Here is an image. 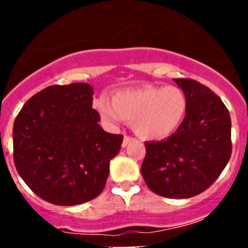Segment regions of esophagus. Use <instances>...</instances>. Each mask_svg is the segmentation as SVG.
I'll return each mask as SVG.
<instances>
[{
    "instance_id": "34e87169",
    "label": "esophagus",
    "mask_w": 248,
    "mask_h": 248,
    "mask_svg": "<svg viewBox=\"0 0 248 248\" xmlns=\"http://www.w3.org/2000/svg\"><path fill=\"white\" fill-rule=\"evenodd\" d=\"M133 140H134V138L126 136V137H124V142H122V146H124V147L127 146V145H128L131 141H133Z\"/></svg>"
}]
</instances>
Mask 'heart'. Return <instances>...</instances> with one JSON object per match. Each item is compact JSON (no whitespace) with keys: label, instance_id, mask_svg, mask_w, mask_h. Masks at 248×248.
Instances as JSON below:
<instances>
[{"label":"heart","instance_id":"1","mask_svg":"<svg viewBox=\"0 0 248 248\" xmlns=\"http://www.w3.org/2000/svg\"><path fill=\"white\" fill-rule=\"evenodd\" d=\"M94 106L109 124H116L127 120L133 122L139 136L163 139L174 133L184 121L187 97L180 87L172 85H145L116 92L114 101L101 97Z\"/></svg>","mask_w":248,"mask_h":248}]
</instances>
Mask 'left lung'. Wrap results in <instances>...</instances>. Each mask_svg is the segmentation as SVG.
Returning <instances> with one entry per match:
<instances>
[{
  "label": "left lung",
  "instance_id": "obj_1",
  "mask_svg": "<svg viewBox=\"0 0 248 248\" xmlns=\"http://www.w3.org/2000/svg\"><path fill=\"white\" fill-rule=\"evenodd\" d=\"M187 97L182 124L168 139L145 142L141 175L154 193L182 199L209 188L232 155V121L222 99L193 79H174Z\"/></svg>",
  "mask_w": 248,
  "mask_h": 248
}]
</instances>
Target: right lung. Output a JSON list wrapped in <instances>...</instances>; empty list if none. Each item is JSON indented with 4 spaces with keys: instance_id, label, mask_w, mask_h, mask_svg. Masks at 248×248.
<instances>
[{
    "instance_id": "obj_1",
    "label": "right lung",
    "mask_w": 248,
    "mask_h": 248,
    "mask_svg": "<svg viewBox=\"0 0 248 248\" xmlns=\"http://www.w3.org/2000/svg\"><path fill=\"white\" fill-rule=\"evenodd\" d=\"M93 87L51 85L29 99L13 127L16 168L32 192L55 205L102 193L124 136L107 133L92 108Z\"/></svg>"
}]
</instances>
